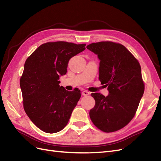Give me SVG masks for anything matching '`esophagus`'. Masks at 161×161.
<instances>
[{"instance_id":"34e87169","label":"esophagus","mask_w":161,"mask_h":161,"mask_svg":"<svg viewBox=\"0 0 161 161\" xmlns=\"http://www.w3.org/2000/svg\"><path fill=\"white\" fill-rule=\"evenodd\" d=\"M89 94H90V92L89 91H83L82 92V96H87V95H89Z\"/></svg>"}]
</instances>
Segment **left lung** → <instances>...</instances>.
<instances>
[{
  "instance_id": "obj_1",
  "label": "left lung",
  "mask_w": 161,
  "mask_h": 161,
  "mask_svg": "<svg viewBox=\"0 0 161 161\" xmlns=\"http://www.w3.org/2000/svg\"><path fill=\"white\" fill-rule=\"evenodd\" d=\"M86 48L100 60L99 79L109 91L107 97L98 92L91 94L95 105L89 111L91 119L105 132L119 130L134 118L144 94L140 65L119 43L101 42Z\"/></svg>"
}]
</instances>
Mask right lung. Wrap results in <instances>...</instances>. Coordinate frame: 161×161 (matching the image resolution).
<instances>
[{"instance_id":"obj_1","label":"right lung","mask_w":161,"mask_h":161,"mask_svg":"<svg viewBox=\"0 0 161 161\" xmlns=\"http://www.w3.org/2000/svg\"><path fill=\"white\" fill-rule=\"evenodd\" d=\"M86 44L66 42L43 43L24 65L20 79L23 107L37 128L56 133L68 124L80 98V91H66L60 86V76L66 74L71 58L85 50Z\"/></svg>"}]
</instances>
